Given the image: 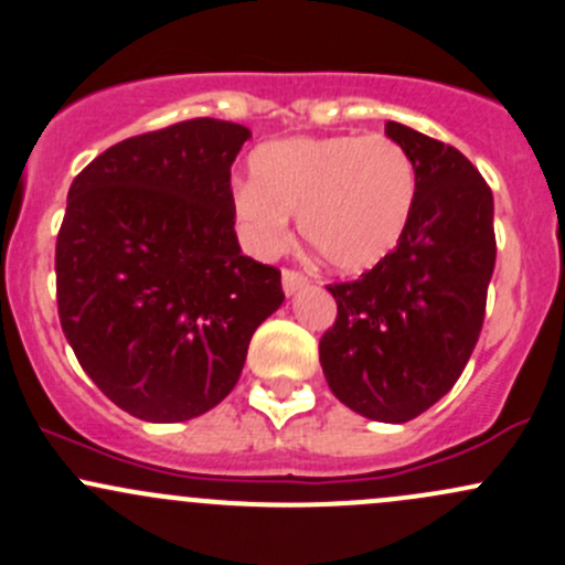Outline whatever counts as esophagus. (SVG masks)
Returning <instances> with one entry per match:
<instances>
[{
    "label": "esophagus",
    "mask_w": 565,
    "mask_h": 565,
    "mask_svg": "<svg viewBox=\"0 0 565 565\" xmlns=\"http://www.w3.org/2000/svg\"><path fill=\"white\" fill-rule=\"evenodd\" d=\"M281 284H284V292L295 295V292H298V289L308 287V276H306V273L295 270V267H284Z\"/></svg>",
    "instance_id": "34e87169"
}]
</instances>
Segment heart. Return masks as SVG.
Segmentation results:
<instances>
[{
  "label": "heart",
  "instance_id": "b5f03b06",
  "mask_svg": "<svg viewBox=\"0 0 565 565\" xmlns=\"http://www.w3.org/2000/svg\"><path fill=\"white\" fill-rule=\"evenodd\" d=\"M252 181L233 194L248 246L276 254L289 237V216H300L308 246L343 273L387 259L417 200L412 157L387 135L265 142L252 157Z\"/></svg>",
  "mask_w": 565,
  "mask_h": 565
}]
</instances>
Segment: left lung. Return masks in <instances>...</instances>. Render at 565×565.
<instances>
[{
    "instance_id": "left-lung-1",
    "label": "left lung",
    "mask_w": 565,
    "mask_h": 565,
    "mask_svg": "<svg viewBox=\"0 0 565 565\" xmlns=\"http://www.w3.org/2000/svg\"><path fill=\"white\" fill-rule=\"evenodd\" d=\"M417 173L401 243L354 281L328 284L338 317L319 341L332 395L376 423H408L447 395L471 358L495 267L492 192L441 140L387 121Z\"/></svg>"
}]
</instances>
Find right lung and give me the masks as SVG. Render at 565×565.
Returning a JSON list of instances; mask_svg holds the SVG:
<instances>
[{"mask_svg":"<svg viewBox=\"0 0 565 565\" xmlns=\"http://www.w3.org/2000/svg\"><path fill=\"white\" fill-rule=\"evenodd\" d=\"M248 135L216 118L135 135L70 186L58 322L88 379L146 423L222 403L284 302L281 270L237 246L230 168Z\"/></svg>","mask_w":565,"mask_h":565,"instance_id":"obj_1","label":"right lung"}]
</instances>
